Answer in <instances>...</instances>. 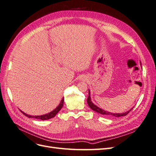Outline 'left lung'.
Returning <instances> with one entry per match:
<instances>
[{"label": "left lung", "instance_id": "1", "mask_svg": "<svg viewBox=\"0 0 156 156\" xmlns=\"http://www.w3.org/2000/svg\"><path fill=\"white\" fill-rule=\"evenodd\" d=\"M87 103L88 105L90 107V108H91L94 111H96L98 113H100V114L105 116H108V117H120V116H126L127 115L128 113L133 109V108H131L130 110H129L128 111L123 112V113H112L108 111H105L104 110H103L102 108L98 107V106L95 105L94 103L92 102L91 101V98L90 96V90H88V97L87 98Z\"/></svg>", "mask_w": 156, "mask_h": 156}]
</instances>
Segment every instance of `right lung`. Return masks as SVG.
<instances>
[{
  "instance_id": "1",
  "label": "right lung",
  "mask_w": 156,
  "mask_h": 156,
  "mask_svg": "<svg viewBox=\"0 0 156 156\" xmlns=\"http://www.w3.org/2000/svg\"><path fill=\"white\" fill-rule=\"evenodd\" d=\"M64 98H62V100H61L60 104L58 105V106L56 107L55 110H53V111L50 112L49 113H48V114L44 115H41V116H31L29 115H27L26 113H25L24 112H23L21 111V112L23 113V115H25L26 116L29 117V118H34V119H39V120H49L50 119H52L54 116H55V115L57 114V113L60 111L61 108H62L63 107V104H64Z\"/></svg>"
}]
</instances>
